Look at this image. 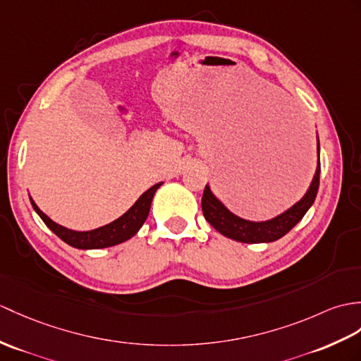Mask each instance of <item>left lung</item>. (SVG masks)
<instances>
[{
    "instance_id": "left-lung-1",
    "label": "left lung",
    "mask_w": 361,
    "mask_h": 361,
    "mask_svg": "<svg viewBox=\"0 0 361 361\" xmlns=\"http://www.w3.org/2000/svg\"><path fill=\"white\" fill-rule=\"evenodd\" d=\"M317 154L318 163L315 175L309 184V189L303 198L298 200L295 204H292L280 215L274 216L266 221H250L246 219L231 212L221 201L214 195V192L206 184L203 198H201V209H203L204 219L219 231L221 235L240 243H271L280 240L281 237L294 228V226L303 219L309 207L314 204L318 184H320V141L317 137Z\"/></svg>"
}]
</instances>
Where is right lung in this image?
Listing matches in <instances>:
<instances>
[{
  "label": "right lung",
  "mask_w": 361,
  "mask_h": 361,
  "mask_svg": "<svg viewBox=\"0 0 361 361\" xmlns=\"http://www.w3.org/2000/svg\"><path fill=\"white\" fill-rule=\"evenodd\" d=\"M163 183H157L152 188H149L145 194L140 195V198L133 203V206L128 212H124L120 219L114 220L112 223L104 224L102 228L92 229V231H72L67 229L64 226L52 221L49 216L41 211V209L35 204V201L30 197V203L35 209V212L39 215V219L44 221L47 228L52 231L56 237H60L64 243L77 247V249H103L120 245L123 241H128L141 229V226L145 224L150 204L157 189L161 186Z\"/></svg>",
  "instance_id": "add662e5"
}]
</instances>
